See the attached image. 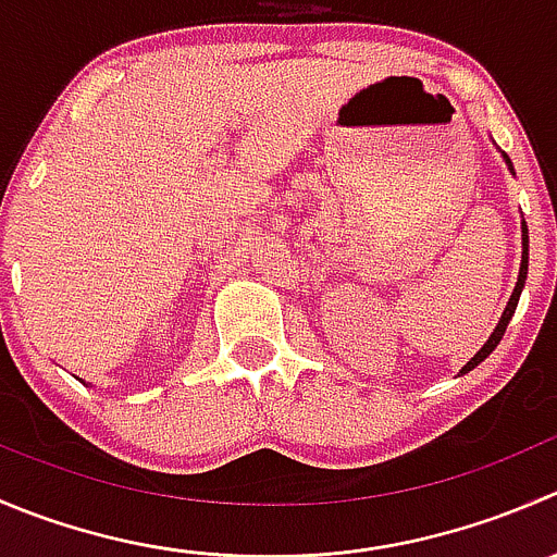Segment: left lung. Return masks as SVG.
<instances>
[{
  "instance_id": "left-lung-1",
  "label": "left lung",
  "mask_w": 557,
  "mask_h": 557,
  "mask_svg": "<svg viewBox=\"0 0 557 557\" xmlns=\"http://www.w3.org/2000/svg\"><path fill=\"white\" fill-rule=\"evenodd\" d=\"M500 154H504V152H500ZM504 160H506V165H509V171H511V174H515V165H511L509 154H504ZM525 277H528V225H525V220H522V261H520V274H517V285H515V290H511L509 301H506L504 312H500V321H498V326L493 329V334H490V337H487V343H484L482 348H479L476 354L471 356V361H468V364L462 367V370H460V375H466V372H471L473 367H479V364H482V361L487 359L490 354H493V350H495V345L500 343V337H504V332H506V326H509L511 315H515V310H517V301H520V294H522V288H525Z\"/></svg>"
}]
</instances>
